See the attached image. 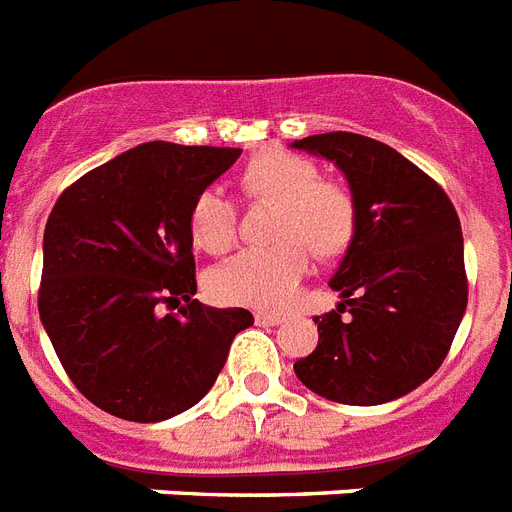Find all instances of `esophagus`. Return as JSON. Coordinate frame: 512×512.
<instances>
[{
    "label": "esophagus",
    "mask_w": 512,
    "mask_h": 512,
    "mask_svg": "<svg viewBox=\"0 0 512 512\" xmlns=\"http://www.w3.org/2000/svg\"><path fill=\"white\" fill-rule=\"evenodd\" d=\"M282 316L272 314V311H256V324L259 327H274V324H280Z\"/></svg>",
    "instance_id": "esophagus-1"
}]
</instances>
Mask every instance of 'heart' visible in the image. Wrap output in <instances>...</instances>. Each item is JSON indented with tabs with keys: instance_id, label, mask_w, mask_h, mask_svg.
I'll return each mask as SVG.
<instances>
[{
	"instance_id": "heart-1",
	"label": "heart",
	"mask_w": 512,
	"mask_h": 512,
	"mask_svg": "<svg viewBox=\"0 0 512 512\" xmlns=\"http://www.w3.org/2000/svg\"><path fill=\"white\" fill-rule=\"evenodd\" d=\"M243 190L274 201V246L248 248L211 269L206 290L230 306L282 308L293 301L311 269V248L322 256L345 251L356 232L353 193L335 180H322L311 159L285 149L253 156L243 170ZM193 246L206 253H227L238 240V211L222 188H204L188 214Z\"/></svg>"
}]
</instances>
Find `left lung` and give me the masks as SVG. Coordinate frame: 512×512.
<instances>
[{"label": "left lung", "mask_w": 512, "mask_h": 512, "mask_svg": "<svg viewBox=\"0 0 512 512\" xmlns=\"http://www.w3.org/2000/svg\"><path fill=\"white\" fill-rule=\"evenodd\" d=\"M293 149L345 172L358 217L329 280L340 306L314 319L319 345L295 361V374L335 403L403 398L442 366L466 311L458 211L437 180L382 141L335 130Z\"/></svg>", "instance_id": "obj_1"}]
</instances>
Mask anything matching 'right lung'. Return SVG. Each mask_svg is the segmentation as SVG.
<instances>
[{
    "instance_id": "1",
    "label": "right lung",
    "mask_w": 512,
    "mask_h": 512,
    "mask_svg": "<svg viewBox=\"0 0 512 512\" xmlns=\"http://www.w3.org/2000/svg\"><path fill=\"white\" fill-rule=\"evenodd\" d=\"M240 149L141 143L62 190L44 230L38 314L96 408L154 424L211 390L246 308L198 303L193 198ZM177 307L162 315L161 306Z\"/></svg>"
}]
</instances>
